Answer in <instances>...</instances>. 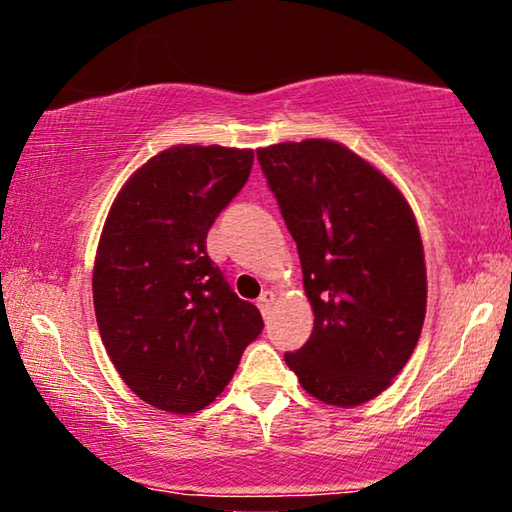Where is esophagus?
Wrapping results in <instances>:
<instances>
[{"mask_svg": "<svg viewBox=\"0 0 512 512\" xmlns=\"http://www.w3.org/2000/svg\"><path fill=\"white\" fill-rule=\"evenodd\" d=\"M274 300H277V295L272 293V290H265V293L258 297V302H256V306L258 309H261V313H263V318H267V313H270V309H272V304H274Z\"/></svg>", "mask_w": 512, "mask_h": 512, "instance_id": "esophagus-1", "label": "esophagus"}]
</instances>
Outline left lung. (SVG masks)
<instances>
[{"mask_svg": "<svg viewBox=\"0 0 512 512\" xmlns=\"http://www.w3.org/2000/svg\"><path fill=\"white\" fill-rule=\"evenodd\" d=\"M256 155L297 242L316 316L286 364L322 403H368L403 371L426 318V261L410 203L338 141H283Z\"/></svg>", "mask_w": 512, "mask_h": 512, "instance_id": "1", "label": "left lung"}]
</instances>
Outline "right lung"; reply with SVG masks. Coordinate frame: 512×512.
I'll return each mask as SVG.
<instances>
[{
  "label": "right lung",
  "instance_id": "obj_1",
  "mask_svg": "<svg viewBox=\"0 0 512 512\" xmlns=\"http://www.w3.org/2000/svg\"><path fill=\"white\" fill-rule=\"evenodd\" d=\"M249 148L178 144L132 174L109 208L93 263L102 345L141 400L171 414L210 405L263 318L206 254L219 212L247 183Z\"/></svg>",
  "mask_w": 512,
  "mask_h": 512
}]
</instances>
